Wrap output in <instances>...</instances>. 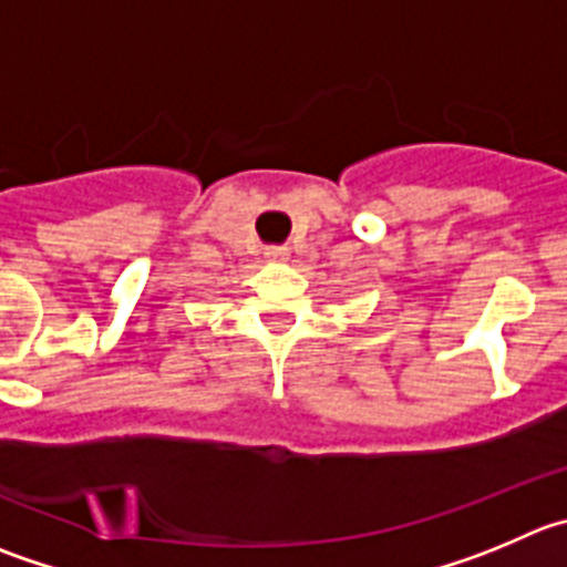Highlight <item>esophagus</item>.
Masks as SVG:
<instances>
[{
    "mask_svg": "<svg viewBox=\"0 0 567 567\" xmlns=\"http://www.w3.org/2000/svg\"><path fill=\"white\" fill-rule=\"evenodd\" d=\"M267 258H287L289 250L287 247H267V252H264Z\"/></svg>",
    "mask_w": 567,
    "mask_h": 567,
    "instance_id": "34e87169",
    "label": "esophagus"
}]
</instances>
